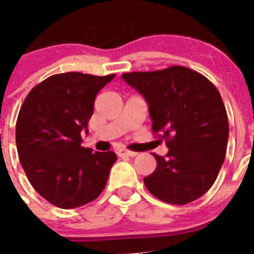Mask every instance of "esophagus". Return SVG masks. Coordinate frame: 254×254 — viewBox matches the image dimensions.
Returning a JSON list of instances; mask_svg holds the SVG:
<instances>
[{"mask_svg": "<svg viewBox=\"0 0 254 254\" xmlns=\"http://www.w3.org/2000/svg\"><path fill=\"white\" fill-rule=\"evenodd\" d=\"M136 154H137V152L130 151V150H127V149H119V150H118V155H119L120 157H127V156L134 157V156H136Z\"/></svg>", "mask_w": 254, "mask_h": 254, "instance_id": "esophagus-1", "label": "esophagus"}]
</instances>
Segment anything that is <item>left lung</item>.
<instances>
[{
	"label": "left lung",
	"mask_w": 254,
	"mask_h": 254,
	"mask_svg": "<svg viewBox=\"0 0 254 254\" xmlns=\"http://www.w3.org/2000/svg\"><path fill=\"white\" fill-rule=\"evenodd\" d=\"M122 77L146 99L152 132L169 147L165 156L152 154L156 169L144 177L146 189L172 205L200 198L217 179L228 141L227 112L217 88L181 65Z\"/></svg>",
	"instance_id": "obj_1"
}]
</instances>
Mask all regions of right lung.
I'll return each mask as SVG.
<instances>
[{
    "mask_svg": "<svg viewBox=\"0 0 254 254\" xmlns=\"http://www.w3.org/2000/svg\"><path fill=\"white\" fill-rule=\"evenodd\" d=\"M115 74L69 72L44 79L24 99L16 123L19 161L33 189L52 205L74 208L103 192L117 155L80 145L94 100Z\"/></svg>",
    "mask_w": 254,
    "mask_h": 254,
    "instance_id": "add662e5",
    "label": "right lung"
}]
</instances>
